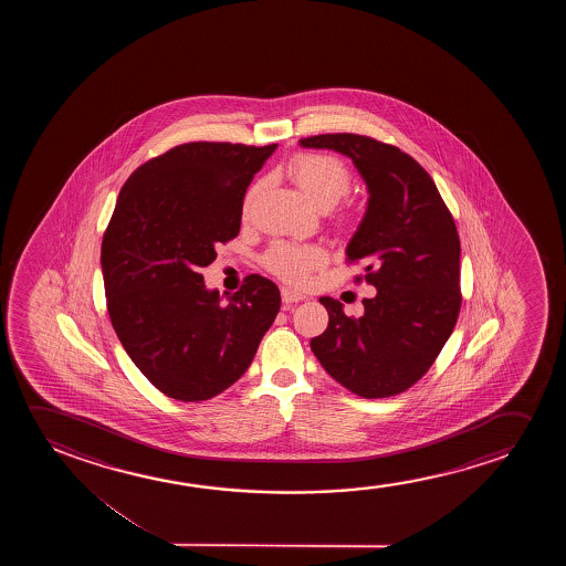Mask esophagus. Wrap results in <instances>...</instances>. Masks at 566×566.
Instances as JSON below:
<instances>
[{
	"label": "esophagus",
	"mask_w": 566,
	"mask_h": 566,
	"mask_svg": "<svg viewBox=\"0 0 566 566\" xmlns=\"http://www.w3.org/2000/svg\"><path fill=\"white\" fill-rule=\"evenodd\" d=\"M305 297L302 294H297L294 290H290V287H282V303L290 307V305H294V303L303 302Z\"/></svg>",
	"instance_id": "esophagus-1"
}]
</instances>
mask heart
Instances as JSON below:
<instances>
[{"mask_svg":"<svg viewBox=\"0 0 566 566\" xmlns=\"http://www.w3.org/2000/svg\"><path fill=\"white\" fill-rule=\"evenodd\" d=\"M287 170L305 197L323 210L331 209L340 201L342 197H346L354 181L348 164L340 160L338 156L325 155V153H302L294 156ZM259 191H261V184H255L249 189L245 205H243L245 212L255 201ZM325 263V249L311 243L280 241L274 243L264 255V266L274 276L294 286H303L311 274Z\"/></svg>","mask_w":566,"mask_h":566,"instance_id":"1","label":"heart"}]
</instances>
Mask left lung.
<instances>
[{
	"mask_svg": "<svg viewBox=\"0 0 566 566\" xmlns=\"http://www.w3.org/2000/svg\"><path fill=\"white\" fill-rule=\"evenodd\" d=\"M300 145L348 156L365 179L369 202L346 255L365 264V282L377 287L357 318L340 302L321 297L328 326L311 349L349 392L400 395L429 371L457 325L462 294L454 218L431 176L398 147L356 133L315 135Z\"/></svg>",
	"mask_w": 566,
	"mask_h": 566,
	"instance_id": "left-lung-1",
	"label": "left lung"
}]
</instances>
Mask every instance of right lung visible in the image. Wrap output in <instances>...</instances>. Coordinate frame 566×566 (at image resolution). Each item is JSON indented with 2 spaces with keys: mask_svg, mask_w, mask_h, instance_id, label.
Instances as JSON below:
<instances>
[{
  "mask_svg": "<svg viewBox=\"0 0 566 566\" xmlns=\"http://www.w3.org/2000/svg\"><path fill=\"white\" fill-rule=\"evenodd\" d=\"M276 145L186 143L139 166L102 238L109 321L160 392L201 402L232 387L280 311L274 282L249 274L230 302L202 266L240 233L243 197Z\"/></svg>",
  "mask_w": 566,
  "mask_h": 566,
  "instance_id": "add662e5",
  "label": "right lung"
}]
</instances>
